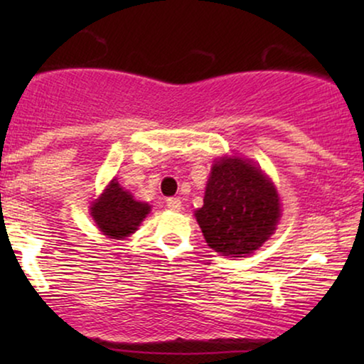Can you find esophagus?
I'll use <instances>...</instances> for the list:
<instances>
[{
  "label": "esophagus",
  "mask_w": 364,
  "mask_h": 364,
  "mask_svg": "<svg viewBox=\"0 0 364 364\" xmlns=\"http://www.w3.org/2000/svg\"><path fill=\"white\" fill-rule=\"evenodd\" d=\"M167 207L171 208V210H181V207H182L181 198H178V197L167 198Z\"/></svg>",
  "instance_id": "1"
}]
</instances>
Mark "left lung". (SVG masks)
<instances>
[{"label": "left lung", "mask_w": 364, "mask_h": 364, "mask_svg": "<svg viewBox=\"0 0 364 364\" xmlns=\"http://www.w3.org/2000/svg\"><path fill=\"white\" fill-rule=\"evenodd\" d=\"M280 215V197L260 167L237 156L213 162L203 205L196 210L208 247L245 257L275 233Z\"/></svg>", "instance_id": "obj_1"}]
</instances>
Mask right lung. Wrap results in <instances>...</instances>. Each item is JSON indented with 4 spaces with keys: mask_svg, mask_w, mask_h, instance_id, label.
I'll list each match as a JSON object with an SVG mask.
<instances>
[{
    "mask_svg": "<svg viewBox=\"0 0 364 364\" xmlns=\"http://www.w3.org/2000/svg\"><path fill=\"white\" fill-rule=\"evenodd\" d=\"M149 212L151 205L136 200L131 192L119 186L116 178H112L101 197L96 198L91 205V215L99 230L116 240L132 235Z\"/></svg>",
    "mask_w": 364,
    "mask_h": 364,
    "instance_id": "right-lung-1",
    "label": "right lung"
}]
</instances>
